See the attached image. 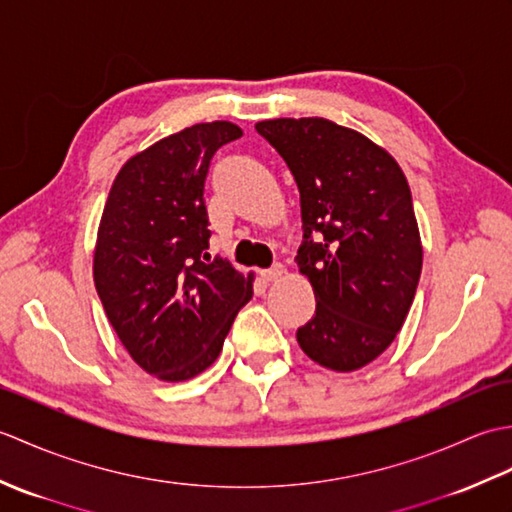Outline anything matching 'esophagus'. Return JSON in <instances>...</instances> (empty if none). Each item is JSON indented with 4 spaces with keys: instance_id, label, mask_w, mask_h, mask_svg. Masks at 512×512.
Masks as SVG:
<instances>
[{
    "instance_id": "obj_1",
    "label": "esophagus",
    "mask_w": 512,
    "mask_h": 512,
    "mask_svg": "<svg viewBox=\"0 0 512 512\" xmlns=\"http://www.w3.org/2000/svg\"><path fill=\"white\" fill-rule=\"evenodd\" d=\"M262 279L264 281H279L281 277L286 275V268H284V264H275L273 268H266V270H262Z\"/></svg>"
}]
</instances>
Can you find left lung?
Returning <instances> with one entry per match:
<instances>
[{
	"label": "left lung",
	"mask_w": 512,
	"mask_h": 512,
	"mask_svg": "<svg viewBox=\"0 0 512 512\" xmlns=\"http://www.w3.org/2000/svg\"><path fill=\"white\" fill-rule=\"evenodd\" d=\"M255 129L301 195L297 264L317 310L297 341L321 367L354 372L387 350L416 297L422 242L405 173L387 149L328 118H273Z\"/></svg>",
	"instance_id": "obj_1"
}]
</instances>
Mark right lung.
<instances>
[{
    "mask_svg": "<svg viewBox=\"0 0 512 512\" xmlns=\"http://www.w3.org/2000/svg\"><path fill=\"white\" fill-rule=\"evenodd\" d=\"M242 136L198 123L138 151L118 171L96 233L92 273L103 310L147 374L180 383L220 356L255 275L209 264L204 180L213 154Z\"/></svg>",
    "mask_w": 512,
    "mask_h": 512,
    "instance_id": "1",
    "label": "right lung"
}]
</instances>
